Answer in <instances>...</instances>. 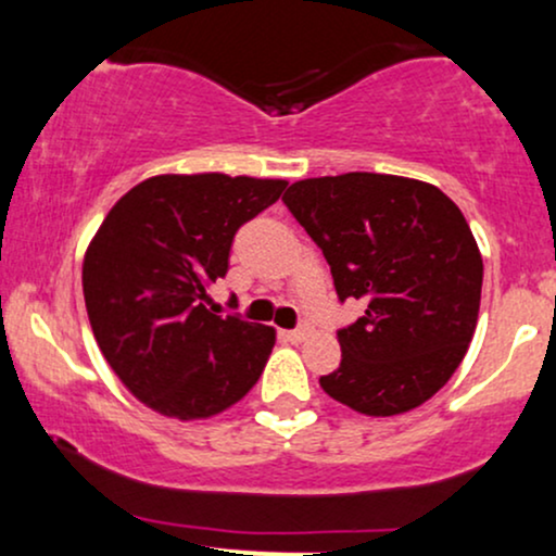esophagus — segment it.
<instances>
[{
	"mask_svg": "<svg viewBox=\"0 0 556 556\" xmlns=\"http://www.w3.org/2000/svg\"><path fill=\"white\" fill-rule=\"evenodd\" d=\"M311 334V327L308 324H305V327H298V329H292V331H287V340H292V342H303L305 337Z\"/></svg>",
	"mask_w": 556,
	"mask_h": 556,
	"instance_id": "34e87169",
	"label": "esophagus"
}]
</instances>
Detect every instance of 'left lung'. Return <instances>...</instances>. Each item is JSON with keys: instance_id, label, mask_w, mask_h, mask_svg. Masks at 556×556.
<instances>
[{"instance_id": "obj_1", "label": "left lung", "mask_w": 556, "mask_h": 556, "mask_svg": "<svg viewBox=\"0 0 556 556\" xmlns=\"http://www.w3.org/2000/svg\"><path fill=\"white\" fill-rule=\"evenodd\" d=\"M327 258L334 290L366 305L337 331L342 361L318 384L363 416L424 405L473 340L483 261L437 185L376 172L298 180L282 195Z\"/></svg>"}]
</instances>
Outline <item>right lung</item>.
<instances>
[{"instance_id":"1","label":"right lung","mask_w":556,"mask_h":556,"mask_svg":"<svg viewBox=\"0 0 556 556\" xmlns=\"http://www.w3.org/2000/svg\"><path fill=\"white\" fill-rule=\"evenodd\" d=\"M285 180L156 175L127 190L83 258V298L101 355L167 418H212L245 397L277 331L206 308L229 269L235 232L269 208Z\"/></svg>"}]
</instances>
